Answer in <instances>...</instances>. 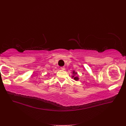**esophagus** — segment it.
<instances>
[{"instance_id": "34e87169", "label": "esophagus", "mask_w": 126, "mask_h": 126, "mask_svg": "<svg viewBox=\"0 0 126 126\" xmlns=\"http://www.w3.org/2000/svg\"><path fill=\"white\" fill-rule=\"evenodd\" d=\"M60 68H61V69L63 70H64V69H65V68H64V67H60Z\"/></svg>"}]
</instances>
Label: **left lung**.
I'll list each match as a JSON object with an SVG mask.
<instances>
[{"label": "left lung", "mask_w": 126, "mask_h": 126, "mask_svg": "<svg viewBox=\"0 0 126 126\" xmlns=\"http://www.w3.org/2000/svg\"><path fill=\"white\" fill-rule=\"evenodd\" d=\"M74 74H75V72H74ZM75 74H77V73H76V72H75ZM72 77H74V76H72ZM74 79L75 80H78V78L77 77H74Z\"/></svg>", "instance_id": "obj_1"}]
</instances>
